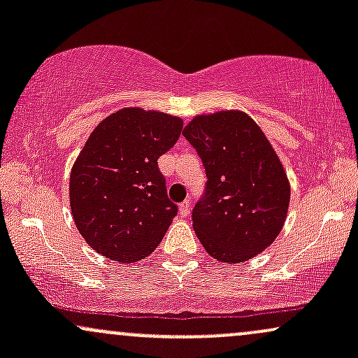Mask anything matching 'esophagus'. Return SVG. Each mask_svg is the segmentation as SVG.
<instances>
[{
    "label": "esophagus",
    "mask_w": 358,
    "mask_h": 358,
    "mask_svg": "<svg viewBox=\"0 0 358 358\" xmlns=\"http://www.w3.org/2000/svg\"><path fill=\"white\" fill-rule=\"evenodd\" d=\"M190 212V200H185L183 203H180V215L187 217Z\"/></svg>",
    "instance_id": "esophagus-1"
}]
</instances>
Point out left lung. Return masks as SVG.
Wrapping results in <instances>:
<instances>
[{"instance_id":"1","label":"left lung","mask_w":358,"mask_h":358,"mask_svg":"<svg viewBox=\"0 0 358 358\" xmlns=\"http://www.w3.org/2000/svg\"><path fill=\"white\" fill-rule=\"evenodd\" d=\"M183 136L208 178L192 213L193 231L208 256L241 264L268 249L286 222L291 185L257 122L237 109L199 114Z\"/></svg>"}]
</instances>
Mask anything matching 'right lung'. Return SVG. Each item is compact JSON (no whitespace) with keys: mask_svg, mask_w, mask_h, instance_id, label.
<instances>
[{"mask_svg":"<svg viewBox=\"0 0 358 358\" xmlns=\"http://www.w3.org/2000/svg\"><path fill=\"white\" fill-rule=\"evenodd\" d=\"M182 117L122 108L94 127L71 171L77 231L96 252L136 262L158 248L178 207L168 199L158 158L173 148Z\"/></svg>","mask_w":358,"mask_h":358,"instance_id":"right-lung-1","label":"right lung"}]
</instances>
